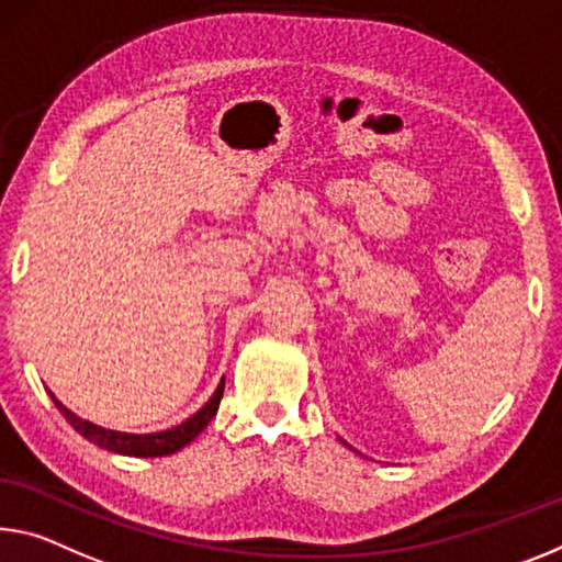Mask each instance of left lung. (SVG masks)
Wrapping results in <instances>:
<instances>
[{
    "label": "left lung",
    "mask_w": 562,
    "mask_h": 562,
    "mask_svg": "<svg viewBox=\"0 0 562 562\" xmlns=\"http://www.w3.org/2000/svg\"><path fill=\"white\" fill-rule=\"evenodd\" d=\"M340 442H342V445H347V442H345V440H342V438H340ZM347 448H350V445H347Z\"/></svg>",
    "instance_id": "8db88e82"
}]
</instances>
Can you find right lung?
I'll list each match as a JSON object with an SVG mask.
<instances>
[{"label":"right lung","mask_w":562,"mask_h":562,"mask_svg":"<svg viewBox=\"0 0 562 562\" xmlns=\"http://www.w3.org/2000/svg\"><path fill=\"white\" fill-rule=\"evenodd\" d=\"M47 393L52 397V403L57 405L59 413L65 415V420L89 442L100 445V448L110 450V452H120V456H130V458H162V456H172V452L182 450L184 445H190L204 430V427L210 425L212 417L217 415L222 393H225V378L220 380L217 390L212 393L207 403H204L198 413L187 417L184 423L169 427V430H162V432H145V435L110 430V427L82 420V417L75 415L67 405H61L52 390H47Z\"/></svg>","instance_id":"obj_1"}]
</instances>
